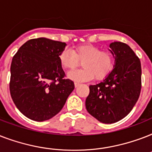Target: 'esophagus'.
Here are the masks:
<instances>
[{
  "label": "esophagus",
  "instance_id": "esophagus-1",
  "mask_svg": "<svg viewBox=\"0 0 152 152\" xmlns=\"http://www.w3.org/2000/svg\"><path fill=\"white\" fill-rule=\"evenodd\" d=\"M74 84H75V87H76V88H77V87H79V86L80 85V83H79V82H75Z\"/></svg>",
  "mask_w": 152,
  "mask_h": 152
}]
</instances>
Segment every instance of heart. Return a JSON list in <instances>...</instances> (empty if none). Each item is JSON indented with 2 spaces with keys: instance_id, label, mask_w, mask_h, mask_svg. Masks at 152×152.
Here are the masks:
<instances>
[{
  "instance_id": "1",
  "label": "heart",
  "mask_w": 152,
  "mask_h": 152,
  "mask_svg": "<svg viewBox=\"0 0 152 152\" xmlns=\"http://www.w3.org/2000/svg\"><path fill=\"white\" fill-rule=\"evenodd\" d=\"M59 61L63 69H76L82 62L83 69L70 72L68 77L75 81H87L94 77L103 80L110 73L113 66V57L109 51H102L98 46L82 45L70 51L64 50L59 55Z\"/></svg>"
}]
</instances>
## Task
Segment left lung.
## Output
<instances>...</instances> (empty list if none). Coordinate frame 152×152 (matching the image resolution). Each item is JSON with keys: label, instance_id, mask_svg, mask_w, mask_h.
I'll list each match as a JSON object with an SVG mask.
<instances>
[{"label": "left lung", "instance_id": "left-lung-1", "mask_svg": "<svg viewBox=\"0 0 152 152\" xmlns=\"http://www.w3.org/2000/svg\"><path fill=\"white\" fill-rule=\"evenodd\" d=\"M115 59L114 68L102 82L90 85L86 109L100 122L112 124L129 114L141 90V64L127 44L114 42L110 45Z\"/></svg>", "mask_w": 152, "mask_h": 152}]
</instances>
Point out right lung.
Here are the masks:
<instances>
[{
	"instance_id": "add662e5",
	"label": "right lung",
	"mask_w": 152,
	"mask_h": 152,
	"mask_svg": "<svg viewBox=\"0 0 152 152\" xmlns=\"http://www.w3.org/2000/svg\"><path fill=\"white\" fill-rule=\"evenodd\" d=\"M65 42L46 38L28 40L14 55L9 89L15 106L24 116L43 121L61 110L74 83L64 79L59 61Z\"/></svg>"
}]
</instances>
